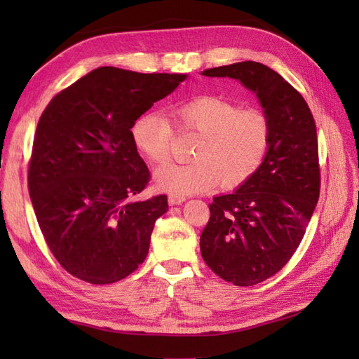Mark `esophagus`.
Returning a JSON list of instances; mask_svg holds the SVG:
<instances>
[{
	"instance_id": "esophagus-1",
	"label": "esophagus",
	"mask_w": 359,
	"mask_h": 359,
	"mask_svg": "<svg viewBox=\"0 0 359 359\" xmlns=\"http://www.w3.org/2000/svg\"><path fill=\"white\" fill-rule=\"evenodd\" d=\"M168 202H170V205H180V203H184V202H185V197L171 194L170 197H168Z\"/></svg>"
}]
</instances>
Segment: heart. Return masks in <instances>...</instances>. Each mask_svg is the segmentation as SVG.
I'll return each mask as SVG.
<instances>
[{"label": "heart", "instance_id": "obj_1", "mask_svg": "<svg viewBox=\"0 0 359 359\" xmlns=\"http://www.w3.org/2000/svg\"><path fill=\"white\" fill-rule=\"evenodd\" d=\"M179 126L201 134L191 163H170L156 171L158 189L174 196L236 188L261 170L273 143V121L264 109L242 108L216 95H197L175 109ZM135 149L152 163L171 154L174 129L163 112L149 111L131 125Z\"/></svg>", "mask_w": 359, "mask_h": 359}]
</instances>
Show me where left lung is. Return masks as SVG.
Returning a JSON list of instances; mask_svg holds the SVG:
<instances>
[{
	"label": "left lung",
	"instance_id": "obj_1",
	"mask_svg": "<svg viewBox=\"0 0 359 359\" xmlns=\"http://www.w3.org/2000/svg\"><path fill=\"white\" fill-rule=\"evenodd\" d=\"M202 74L239 80L256 93L273 121L271 149L261 170L233 194L212 199L201 234L203 261L219 278L256 285L292 259L318 203L315 118L304 97L262 63L242 62Z\"/></svg>",
	"mask_w": 359,
	"mask_h": 359
}]
</instances>
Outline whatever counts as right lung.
<instances>
[{"instance_id": "1", "label": "right lung", "mask_w": 359, "mask_h": 359, "mask_svg": "<svg viewBox=\"0 0 359 359\" xmlns=\"http://www.w3.org/2000/svg\"><path fill=\"white\" fill-rule=\"evenodd\" d=\"M185 79L103 66L43 111L29 160V194L50 253L72 276L112 284L147 259L168 199H134L151 174L129 129Z\"/></svg>"}]
</instances>
